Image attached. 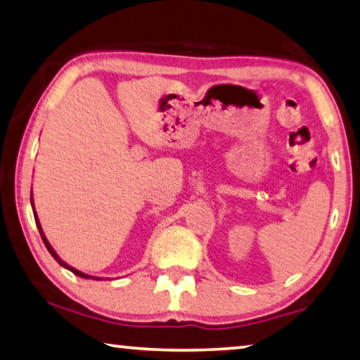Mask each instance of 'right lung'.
Listing matches in <instances>:
<instances>
[{"label": "right lung", "mask_w": 360, "mask_h": 360, "mask_svg": "<svg viewBox=\"0 0 360 360\" xmlns=\"http://www.w3.org/2000/svg\"><path fill=\"white\" fill-rule=\"evenodd\" d=\"M30 201H32V198H30ZM32 202H33V201H32ZM33 215H35V222H37V226H38V230H40L41 240H43V243H45V246L48 248V251H49V252H51V256H53L54 259H56V261H58V262H59L60 265H63V267H65V269H69L72 274L79 275V276H82V278H90V275H86V274H82V272H79V270H75L74 267H70V265H68V264H65L64 261H60V259H59V256H58V254H56V252H54V250H53V248H51V245H49V243H48V240H46V238H45V235H43V231H41V226H40V222H38V219H37V214H35V212H33ZM96 280H101V278H96Z\"/></svg>", "instance_id": "right-lung-1"}]
</instances>
